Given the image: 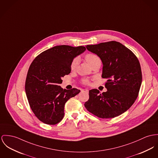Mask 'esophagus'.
Here are the masks:
<instances>
[{"instance_id":"1","label":"esophagus","mask_w":158,"mask_h":158,"mask_svg":"<svg viewBox=\"0 0 158 158\" xmlns=\"http://www.w3.org/2000/svg\"><path fill=\"white\" fill-rule=\"evenodd\" d=\"M82 92H85V93H88V92H89V91H88V89H82Z\"/></svg>"}]
</instances>
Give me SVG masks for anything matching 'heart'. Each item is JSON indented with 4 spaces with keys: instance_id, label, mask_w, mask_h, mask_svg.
I'll use <instances>...</instances> for the list:
<instances>
[{
    "instance_id": "1",
    "label": "heart",
    "mask_w": 158,
    "mask_h": 158,
    "mask_svg": "<svg viewBox=\"0 0 158 158\" xmlns=\"http://www.w3.org/2000/svg\"><path fill=\"white\" fill-rule=\"evenodd\" d=\"M85 60L89 63V64L92 67L93 65L96 64L98 62L100 61V59L99 57L97 56V55L93 53H87L85 55ZM79 62V58H75L72 61L71 64H70V69L72 70H74L77 68V64ZM83 82L85 84H88V81L87 79H84Z\"/></svg>"
}]
</instances>
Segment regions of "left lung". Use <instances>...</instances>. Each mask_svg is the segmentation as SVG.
Listing matches in <instances>:
<instances>
[{"label": "left lung", "mask_w": 158, "mask_h": 158, "mask_svg": "<svg viewBox=\"0 0 158 158\" xmlns=\"http://www.w3.org/2000/svg\"><path fill=\"white\" fill-rule=\"evenodd\" d=\"M88 50L96 54L103 63L102 77L107 79L106 92L89 91L86 109L102 118L117 117L129 109L138 96L142 82L139 62L134 53L114 41L87 45Z\"/></svg>", "instance_id": "1"}]
</instances>
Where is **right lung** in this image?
Here are the masks:
<instances>
[{
    "mask_svg": "<svg viewBox=\"0 0 158 158\" xmlns=\"http://www.w3.org/2000/svg\"><path fill=\"white\" fill-rule=\"evenodd\" d=\"M86 50L84 46H56L38 55L28 70L25 91L30 107L41 122L55 125L64 116V106L79 93L76 88L63 89L61 77L71 72L73 59Z\"/></svg>",
    "mask_w": 158,
    "mask_h": 158,
    "instance_id": "obj_1",
    "label": "right lung"
}]
</instances>
